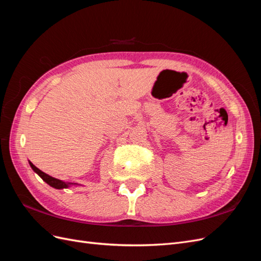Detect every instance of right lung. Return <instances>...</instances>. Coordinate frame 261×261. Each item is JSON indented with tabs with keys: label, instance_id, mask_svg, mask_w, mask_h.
<instances>
[{
	"label": "right lung",
	"instance_id": "add662e5",
	"mask_svg": "<svg viewBox=\"0 0 261 261\" xmlns=\"http://www.w3.org/2000/svg\"><path fill=\"white\" fill-rule=\"evenodd\" d=\"M29 164H30V167L33 168V170L37 173V174L40 176L46 184H49L50 186H52V187H54V188H57V189H62V188H67L69 185H73L74 183H68V181H63V180H61V179H58V178H54V177H52V176H50V175H48V174H45L44 172H42L41 170H39L37 167H35V165L31 163V162H29Z\"/></svg>",
	"mask_w": 261,
	"mask_h": 261
}]
</instances>
